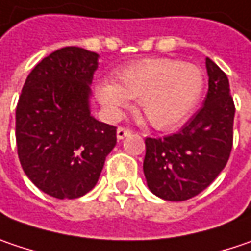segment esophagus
<instances>
[{"mask_svg":"<svg viewBox=\"0 0 251 251\" xmlns=\"http://www.w3.org/2000/svg\"><path fill=\"white\" fill-rule=\"evenodd\" d=\"M129 135H130V130L125 129V127H118V130H116V136H118L119 140H122L126 136H129Z\"/></svg>","mask_w":251,"mask_h":251,"instance_id":"esophagus-1","label":"esophagus"}]
</instances>
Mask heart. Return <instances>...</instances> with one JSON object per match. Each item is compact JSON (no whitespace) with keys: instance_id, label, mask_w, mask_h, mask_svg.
Masks as SVG:
<instances>
[{"instance_id":"1","label":"heart","mask_w":251,"mask_h":251,"mask_svg":"<svg viewBox=\"0 0 251 251\" xmlns=\"http://www.w3.org/2000/svg\"><path fill=\"white\" fill-rule=\"evenodd\" d=\"M203 88L204 78L196 65L169 58H146L121 68L115 81L98 82L95 92L112 116H119L129 99H138V111L156 129L165 130L190 116Z\"/></svg>"}]
</instances>
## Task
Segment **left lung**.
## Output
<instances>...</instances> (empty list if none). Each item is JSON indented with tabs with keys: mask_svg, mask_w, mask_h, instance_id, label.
Wrapping results in <instances>:
<instances>
[{
	"mask_svg": "<svg viewBox=\"0 0 251 251\" xmlns=\"http://www.w3.org/2000/svg\"><path fill=\"white\" fill-rule=\"evenodd\" d=\"M209 91L203 106L170 136L146 138L143 173L157 198L183 201L203 192L225 169L233 146L234 103L226 74L206 58Z\"/></svg>",
	"mask_w": 251,
	"mask_h": 251,
	"instance_id": "8db88e82",
	"label": "left lung"
}]
</instances>
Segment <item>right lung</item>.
<instances>
[{"label": "right lung", "mask_w": 251, "mask_h": 251, "mask_svg": "<svg viewBox=\"0 0 251 251\" xmlns=\"http://www.w3.org/2000/svg\"><path fill=\"white\" fill-rule=\"evenodd\" d=\"M99 55L65 47L28 75L17 105L15 136L25 175L56 199H76L98 183L116 127L91 113Z\"/></svg>", "instance_id": "obj_1"}]
</instances>
